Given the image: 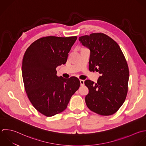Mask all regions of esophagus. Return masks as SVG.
Returning a JSON list of instances; mask_svg holds the SVG:
<instances>
[{
  "label": "esophagus",
  "instance_id": "1",
  "mask_svg": "<svg viewBox=\"0 0 146 146\" xmlns=\"http://www.w3.org/2000/svg\"><path fill=\"white\" fill-rule=\"evenodd\" d=\"M80 84H81V86H84V80H80Z\"/></svg>",
  "mask_w": 146,
  "mask_h": 146
}]
</instances>
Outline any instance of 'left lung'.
Here are the masks:
<instances>
[{"instance_id": "8db88e82", "label": "left lung", "mask_w": 146, "mask_h": 146, "mask_svg": "<svg viewBox=\"0 0 146 146\" xmlns=\"http://www.w3.org/2000/svg\"><path fill=\"white\" fill-rule=\"evenodd\" d=\"M90 50L89 69L99 72L97 82L87 80L89 93L85 97L88 108L101 115L115 113L124 103L128 91L129 67L118 44L102 33H93L79 37Z\"/></svg>"}]
</instances>
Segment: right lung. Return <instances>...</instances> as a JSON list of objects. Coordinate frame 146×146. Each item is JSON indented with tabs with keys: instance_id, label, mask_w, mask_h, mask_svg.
<instances>
[{
	"instance_id": "obj_1",
	"label": "right lung",
	"mask_w": 146,
	"mask_h": 146,
	"mask_svg": "<svg viewBox=\"0 0 146 146\" xmlns=\"http://www.w3.org/2000/svg\"><path fill=\"white\" fill-rule=\"evenodd\" d=\"M77 36L41 37L27 49L22 62V76L27 96L40 113L52 117L65 110L78 89L76 77L57 76L56 68L65 64Z\"/></svg>"
}]
</instances>
